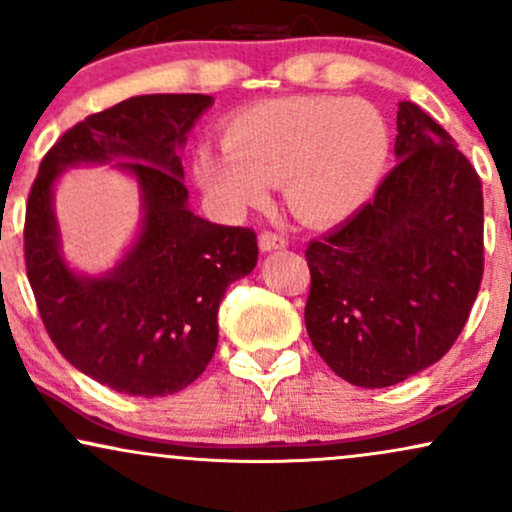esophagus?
Instances as JSON below:
<instances>
[{"label":"esophagus","mask_w":512,"mask_h":512,"mask_svg":"<svg viewBox=\"0 0 512 512\" xmlns=\"http://www.w3.org/2000/svg\"><path fill=\"white\" fill-rule=\"evenodd\" d=\"M289 245V238L281 236V233H274V231H262L260 233V250L262 252H269V250H281Z\"/></svg>","instance_id":"1"}]
</instances>
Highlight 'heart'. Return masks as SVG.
Listing matches in <instances>:
<instances>
[{"mask_svg":"<svg viewBox=\"0 0 512 512\" xmlns=\"http://www.w3.org/2000/svg\"><path fill=\"white\" fill-rule=\"evenodd\" d=\"M226 149L199 146L195 178L223 211L262 207L269 182L284 180L291 209L305 221L351 216L378 190L392 137L385 115L361 98L291 96L233 115Z\"/></svg>","mask_w":512,"mask_h":512,"instance_id":"obj_1","label":"heart"}]
</instances>
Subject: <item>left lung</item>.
<instances>
[{"mask_svg": "<svg viewBox=\"0 0 512 512\" xmlns=\"http://www.w3.org/2000/svg\"><path fill=\"white\" fill-rule=\"evenodd\" d=\"M373 202L305 250V330L339 378L397 385L460 337L484 274V195L467 156L416 103Z\"/></svg>", "mask_w": 512, "mask_h": 512, "instance_id": "obj_1", "label": "left lung"}]
</instances>
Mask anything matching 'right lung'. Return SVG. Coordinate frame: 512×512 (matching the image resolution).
Listing matches in <instances>:
<instances>
[{
    "label": "right lung",
    "instance_id": "1",
    "mask_svg": "<svg viewBox=\"0 0 512 512\" xmlns=\"http://www.w3.org/2000/svg\"><path fill=\"white\" fill-rule=\"evenodd\" d=\"M211 103L151 93L88 115L45 154L28 195L23 250L45 330L74 368L115 392L168 397L195 383L219 342L223 293L257 264L252 228L187 207L180 149ZM108 160L140 182L143 231L113 273L84 277L61 257L51 187L64 167Z\"/></svg>",
    "mask_w": 512,
    "mask_h": 512
}]
</instances>
